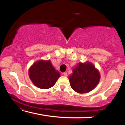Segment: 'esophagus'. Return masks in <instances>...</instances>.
Wrapping results in <instances>:
<instances>
[{"mask_svg": "<svg viewBox=\"0 0 125 125\" xmlns=\"http://www.w3.org/2000/svg\"><path fill=\"white\" fill-rule=\"evenodd\" d=\"M63 75H64V77H67V76H68L67 73H66V72H64V73H63Z\"/></svg>", "mask_w": 125, "mask_h": 125, "instance_id": "34e87169", "label": "esophagus"}]
</instances>
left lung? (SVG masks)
<instances>
[{"label": "left lung", "mask_w": 125, "mask_h": 125, "mask_svg": "<svg viewBox=\"0 0 125 125\" xmlns=\"http://www.w3.org/2000/svg\"><path fill=\"white\" fill-rule=\"evenodd\" d=\"M100 79L99 70L88 61L78 63L73 69L72 74L69 77L71 88L79 94L91 92L99 84Z\"/></svg>", "instance_id": "1"}]
</instances>
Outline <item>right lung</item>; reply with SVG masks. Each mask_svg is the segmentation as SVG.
Wrapping results in <instances>:
<instances>
[{
    "label": "right lung",
    "mask_w": 125,
    "mask_h": 125,
    "mask_svg": "<svg viewBox=\"0 0 125 125\" xmlns=\"http://www.w3.org/2000/svg\"><path fill=\"white\" fill-rule=\"evenodd\" d=\"M29 76L37 88L47 89L53 86L60 77L50 60L36 61L29 69Z\"/></svg>",
    "instance_id": "right-lung-1"
}]
</instances>
